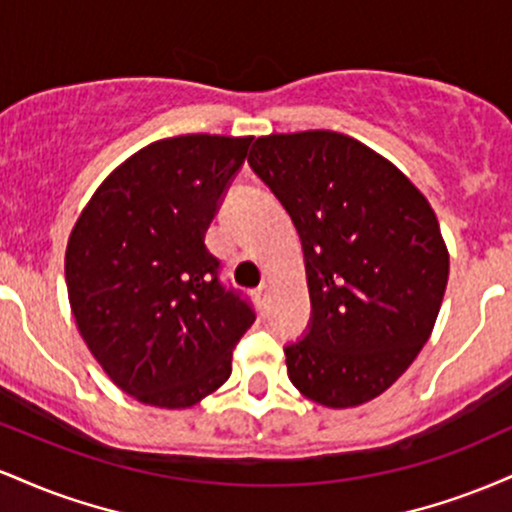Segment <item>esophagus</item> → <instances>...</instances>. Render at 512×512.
<instances>
[{"mask_svg": "<svg viewBox=\"0 0 512 512\" xmlns=\"http://www.w3.org/2000/svg\"><path fill=\"white\" fill-rule=\"evenodd\" d=\"M257 303L262 305V310L269 308V286H262V289L257 291Z\"/></svg>", "mask_w": 512, "mask_h": 512, "instance_id": "obj_1", "label": "esophagus"}]
</instances>
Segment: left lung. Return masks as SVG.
Masks as SVG:
<instances>
[{
  "label": "left lung",
  "mask_w": 512,
  "mask_h": 512,
  "mask_svg": "<svg viewBox=\"0 0 512 512\" xmlns=\"http://www.w3.org/2000/svg\"><path fill=\"white\" fill-rule=\"evenodd\" d=\"M250 166L303 240L313 325L286 346L303 397L361 407L397 383L431 337L450 252L424 192L349 134L257 137Z\"/></svg>",
  "instance_id": "left-lung-1"
}]
</instances>
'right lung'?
I'll use <instances>...</instances> for the list:
<instances>
[{
    "mask_svg": "<svg viewBox=\"0 0 512 512\" xmlns=\"http://www.w3.org/2000/svg\"><path fill=\"white\" fill-rule=\"evenodd\" d=\"M252 137L180 134L146 144L81 209L64 255L76 330L137 402L190 409L231 375L255 322L219 284L204 236Z\"/></svg>",
    "mask_w": 512,
    "mask_h": 512,
    "instance_id": "obj_1",
    "label": "right lung"
}]
</instances>
